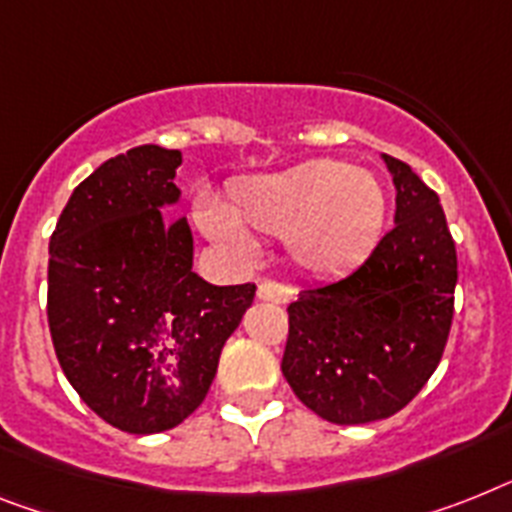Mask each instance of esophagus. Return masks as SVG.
Wrapping results in <instances>:
<instances>
[{
  "mask_svg": "<svg viewBox=\"0 0 512 512\" xmlns=\"http://www.w3.org/2000/svg\"><path fill=\"white\" fill-rule=\"evenodd\" d=\"M259 301H269V303H290L293 301V287L282 285V282L266 280L259 285Z\"/></svg>",
  "mask_w": 512,
  "mask_h": 512,
  "instance_id": "1",
  "label": "esophagus"
}]
</instances>
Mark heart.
<instances>
[{"mask_svg": "<svg viewBox=\"0 0 512 512\" xmlns=\"http://www.w3.org/2000/svg\"><path fill=\"white\" fill-rule=\"evenodd\" d=\"M387 196L377 177L342 159H316L232 190L230 219L206 211L217 238L251 246L248 235L285 240L287 256L308 277H340L379 243Z\"/></svg>", "mask_w": 512, "mask_h": 512, "instance_id": "obj_1", "label": "heart"}]
</instances>
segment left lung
<instances>
[{
    "label": "left lung",
    "mask_w": 512,
    "mask_h": 512,
    "mask_svg": "<svg viewBox=\"0 0 512 512\" xmlns=\"http://www.w3.org/2000/svg\"><path fill=\"white\" fill-rule=\"evenodd\" d=\"M395 227L369 259L287 306L282 374L306 408L332 424L390 418L416 398L445 353L458 253L445 211L405 162L384 154Z\"/></svg>",
    "instance_id": "1"
}]
</instances>
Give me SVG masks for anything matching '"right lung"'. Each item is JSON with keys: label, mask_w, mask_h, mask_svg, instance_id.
<instances>
[{"label": "right lung", "mask_w": 512, "mask_h": 512, "mask_svg": "<svg viewBox=\"0 0 512 512\" xmlns=\"http://www.w3.org/2000/svg\"><path fill=\"white\" fill-rule=\"evenodd\" d=\"M180 151L114 156L73 190L49 240L46 316L80 400L114 429L167 432L204 403L256 285L217 287L193 266L172 183Z\"/></svg>", "instance_id": "1"}]
</instances>
